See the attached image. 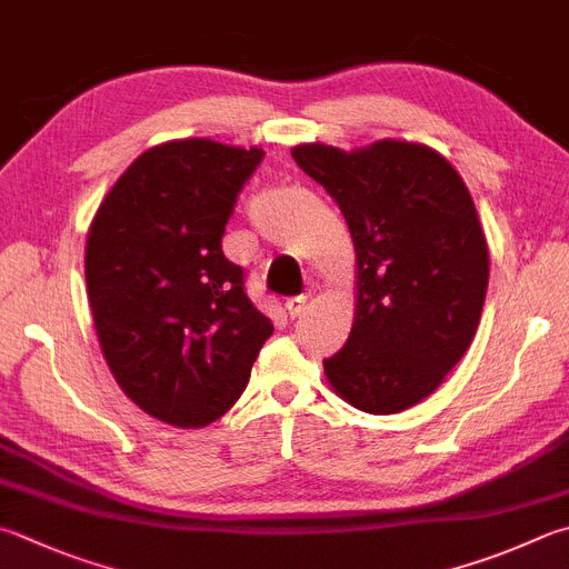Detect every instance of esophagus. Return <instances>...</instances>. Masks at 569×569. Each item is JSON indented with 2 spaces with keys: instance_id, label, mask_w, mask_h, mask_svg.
<instances>
[{
  "instance_id": "obj_1",
  "label": "esophagus",
  "mask_w": 569,
  "mask_h": 569,
  "mask_svg": "<svg viewBox=\"0 0 569 569\" xmlns=\"http://www.w3.org/2000/svg\"><path fill=\"white\" fill-rule=\"evenodd\" d=\"M284 309H287V315L292 317V319L302 317V315H305V309H307V297H292V299H287V302H284Z\"/></svg>"
}]
</instances>
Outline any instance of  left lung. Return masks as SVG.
Instances as JSON below:
<instances>
[{"label": "left lung", "mask_w": 569, "mask_h": 569, "mask_svg": "<svg viewBox=\"0 0 569 569\" xmlns=\"http://www.w3.org/2000/svg\"><path fill=\"white\" fill-rule=\"evenodd\" d=\"M292 158L337 202L357 252V312L325 359L327 381L359 411L411 409L463 357L483 312L490 264L473 198L423 143H302Z\"/></svg>", "instance_id": "8db88e82"}]
</instances>
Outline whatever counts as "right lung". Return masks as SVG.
<instances>
[{"instance_id":"obj_1","label":"right lung","mask_w":569,"mask_h":569,"mask_svg":"<svg viewBox=\"0 0 569 569\" xmlns=\"http://www.w3.org/2000/svg\"><path fill=\"white\" fill-rule=\"evenodd\" d=\"M262 156L208 138L153 146L91 220L83 270L103 359L128 399L163 423L220 418L274 329L220 244Z\"/></svg>"}]
</instances>
